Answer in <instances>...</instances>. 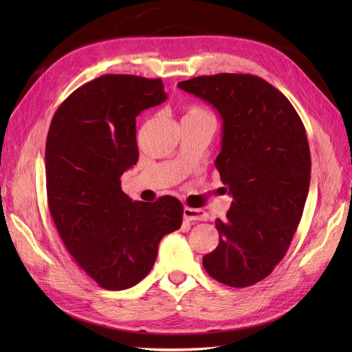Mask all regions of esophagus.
Wrapping results in <instances>:
<instances>
[{"mask_svg":"<svg viewBox=\"0 0 352 352\" xmlns=\"http://www.w3.org/2000/svg\"><path fill=\"white\" fill-rule=\"evenodd\" d=\"M207 217H208L207 212L199 208H190V207L184 208V219L186 221H206Z\"/></svg>","mask_w":352,"mask_h":352,"instance_id":"1","label":"esophagus"}]
</instances>
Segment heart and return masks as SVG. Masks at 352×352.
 Here are the masks:
<instances>
[{"label": "heart", "mask_w": 352, "mask_h": 352, "mask_svg": "<svg viewBox=\"0 0 352 352\" xmlns=\"http://www.w3.org/2000/svg\"><path fill=\"white\" fill-rule=\"evenodd\" d=\"M190 114H208V113L204 111V110H201V109L192 107V109H189V111H188V116H190Z\"/></svg>", "instance_id": "obj_1"}]
</instances>
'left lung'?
Here are the masks:
<instances>
[{"mask_svg":"<svg viewBox=\"0 0 352 352\" xmlns=\"http://www.w3.org/2000/svg\"><path fill=\"white\" fill-rule=\"evenodd\" d=\"M221 117L216 167L233 198L206 272L232 287L273 272L289 248L310 188L305 127L285 95L254 74L220 73L179 82Z\"/></svg>","mask_w":352,"mask_h":352,"instance_id":"1","label":"left lung"}]
</instances>
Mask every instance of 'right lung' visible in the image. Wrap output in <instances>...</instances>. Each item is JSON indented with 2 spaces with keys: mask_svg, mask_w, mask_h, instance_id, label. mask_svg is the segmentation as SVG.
<instances>
[{
  "mask_svg": "<svg viewBox=\"0 0 352 352\" xmlns=\"http://www.w3.org/2000/svg\"><path fill=\"white\" fill-rule=\"evenodd\" d=\"M167 100L162 79L104 74L57 109L45 145L48 208L79 267L123 291L151 272L158 243L182 225L175 197L132 201L120 177L136 164V117Z\"/></svg>",
  "mask_w": 352,
  "mask_h": 352,
  "instance_id": "right-lung-1",
  "label": "right lung"
}]
</instances>
